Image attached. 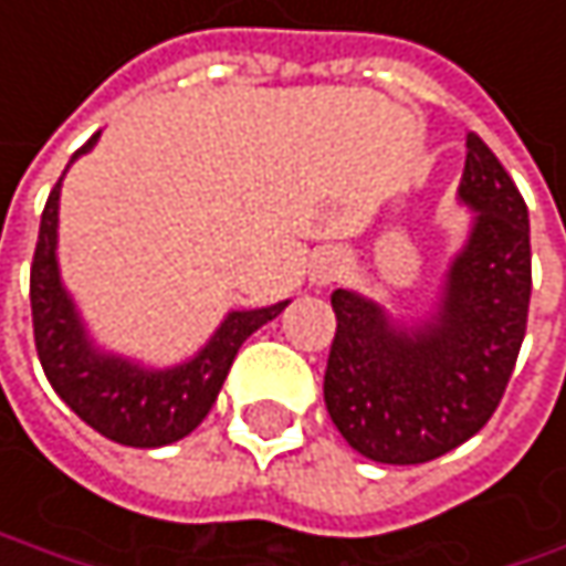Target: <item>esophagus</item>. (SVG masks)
<instances>
[{
    "label": "esophagus",
    "instance_id": "obj_1",
    "mask_svg": "<svg viewBox=\"0 0 566 566\" xmlns=\"http://www.w3.org/2000/svg\"><path fill=\"white\" fill-rule=\"evenodd\" d=\"M343 275V259H339V252L326 250L314 255V265H311V279H314L319 287H326V284H333L336 279Z\"/></svg>",
    "mask_w": 566,
    "mask_h": 566
}]
</instances>
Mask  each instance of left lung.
<instances>
[{"label":"left lung","instance_id":"1","mask_svg":"<svg viewBox=\"0 0 566 566\" xmlns=\"http://www.w3.org/2000/svg\"><path fill=\"white\" fill-rule=\"evenodd\" d=\"M458 198L478 214L429 319L400 326L346 287L329 297L336 336L323 400L352 449L381 464H422L481 432L525 339L528 208L478 134H468Z\"/></svg>","mask_w":566,"mask_h":566}]
</instances>
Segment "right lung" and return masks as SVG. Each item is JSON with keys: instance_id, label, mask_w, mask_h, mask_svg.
<instances>
[{"instance_id": "right-lung-1", "label": "right lung", "mask_w": 566, "mask_h": 566, "mask_svg": "<svg viewBox=\"0 0 566 566\" xmlns=\"http://www.w3.org/2000/svg\"><path fill=\"white\" fill-rule=\"evenodd\" d=\"M95 140L98 134H92L88 144L73 153V159L92 150ZM60 182L53 185L51 198L44 205L41 233L31 262V319H34V346L41 368L53 390L60 394V400L85 426H92L95 432H102L117 446L159 449L179 442L211 413L240 346L259 326L282 314L287 301L259 311L227 314L214 336L208 339V346L176 368H144L130 358L98 352L76 314L73 297L60 282V265H56Z\"/></svg>"}]
</instances>
